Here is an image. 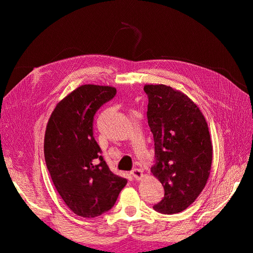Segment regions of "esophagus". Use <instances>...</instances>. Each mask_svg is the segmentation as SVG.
Returning a JSON list of instances; mask_svg holds the SVG:
<instances>
[{
    "label": "esophagus",
    "instance_id": "esophagus-1",
    "mask_svg": "<svg viewBox=\"0 0 253 253\" xmlns=\"http://www.w3.org/2000/svg\"><path fill=\"white\" fill-rule=\"evenodd\" d=\"M131 175H132V177H133V178H135L136 180H141V179L143 178V173H142L141 169H133V170L131 171Z\"/></svg>",
    "mask_w": 253,
    "mask_h": 253
}]
</instances>
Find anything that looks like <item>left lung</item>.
Here are the masks:
<instances>
[{"label": "left lung", "mask_w": 253, "mask_h": 253, "mask_svg": "<svg viewBox=\"0 0 253 253\" xmlns=\"http://www.w3.org/2000/svg\"><path fill=\"white\" fill-rule=\"evenodd\" d=\"M148 124L157 164L151 169L164 187L153 209L163 214L184 211L206 187L213 147L206 118L189 96L166 84H146Z\"/></svg>", "instance_id": "8db88e82"}]
</instances>
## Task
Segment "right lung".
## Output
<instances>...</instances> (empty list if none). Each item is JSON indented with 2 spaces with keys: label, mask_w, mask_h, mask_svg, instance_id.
Listing matches in <instances>:
<instances>
[{
  "label": "right lung",
  "mask_w": 253,
  "mask_h": 253,
  "mask_svg": "<svg viewBox=\"0 0 253 253\" xmlns=\"http://www.w3.org/2000/svg\"><path fill=\"white\" fill-rule=\"evenodd\" d=\"M115 94L111 85H80L58 102L47 122L46 168L55 189L78 216L109 211L127 184L110 170L93 137L94 114Z\"/></svg>",
  "instance_id": "right-lung-1"
}]
</instances>
